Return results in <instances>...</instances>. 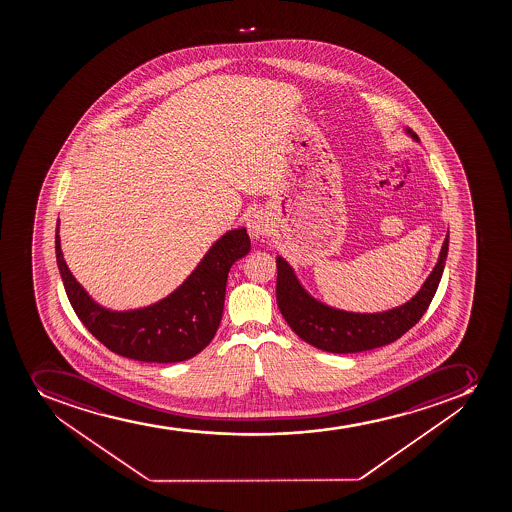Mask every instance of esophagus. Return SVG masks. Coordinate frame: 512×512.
<instances>
[{"instance_id":"obj_1","label":"esophagus","mask_w":512,"mask_h":512,"mask_svg":"<svg viewBox=\"0 0 512 512\" xmlns=\"http://www.w3.org/2000/svg\"><path fill=\"white\" fill-rule=\"evenodd\" d=\"M269 215L265 212H255L247 220L248 235L252 238H264L269 233Z\"/></svg>"}]
</instances>
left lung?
<instances>
[{"label":"left lung","instance_id":"1","mask_svg":"<svg viewBox=\"0 0 512 512\" xmlns=\"http://www.w3.org/2000/svg\"><path fill=\"white\" fill-rule=\"evenodd\" d=\"M405 135L420 143L412 128L405 127ZM447 252L449 230L437 264L419 292L405 304L384 312H350L324 304L300 284L294 267L277 255V304L290 329L317 349L332 354H355L384 347L400 339L425 314L441 282Z\"/></svg>","mask_w":512,"mask_h":512}]
</instances>
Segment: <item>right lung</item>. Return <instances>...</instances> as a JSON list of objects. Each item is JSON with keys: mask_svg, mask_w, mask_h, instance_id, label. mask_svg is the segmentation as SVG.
<instances>
[{"mask_svg": "<svg viewBox=\"0 0 512 512\" xmlns=\"http://www.w3.org/2000/svg\"><path fill=\"white\" fill-rule=\"evenodd\" d=\"M55 252L71 307L105 347L127 359L173 364L192 359L212 342L222 320L228 272L250 252V238L245 227L223 233L172 294L133 310L107 309L83 289L63 259L60 220Z\"/></svg>", "mask_w": 512, "mask_h": 512, "instance_id": "obj_1", "label": "right lung"}]
</instances>
